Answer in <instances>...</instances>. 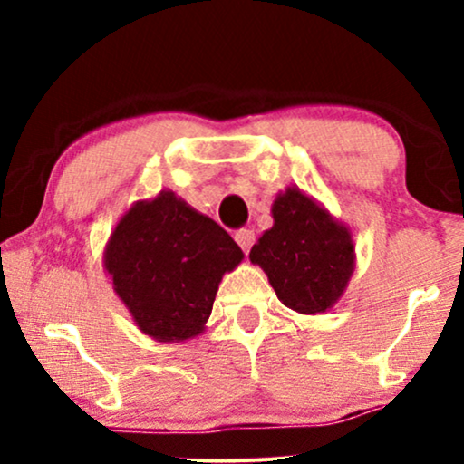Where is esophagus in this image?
Wrapping results in <instances>:
<instances>
[{
    "mask_svg": "<svg viewBox=\"0 0 464 464\" xmlns=\"http://www.w3.org/2000/svg\"><path fill=\"white\" fill-rule=\"evenodd\" d=\"M236 242L239 244V248H242L244 253H248L255 242V233L250 231V228H239V231H236Z\"/></svg>",
    "mask_w": 464,
    "mask_h": 464,
    "instance_id": "1",
    "label": "esophagus"
}]
</instances>
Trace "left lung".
Instances as JSON below:
<instances>
[{
    "mask_svg": "<svg viewBox=\"0 0 464 464\" xmlns=\"http://www.w3.org/2000/svg\"><path fill=\"white\" fill-rule=\"evenodd\" d=\"M273 227L250 248L268 284L290 310L323 314L343 299L355 270L351 228L290 185L273 202Z\"/></svg>",
    "mask_w": 464,
    "mask_h": 464,
    "instance_id": "1",
    "label": "left lung"
}]
</instances>
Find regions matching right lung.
I'll return each mask as SVG.
<instances>
[{
	"label": "right lung",
	"mask_w": 464,
	"mask_h": 464,
	"mask_svg": "<svg viewBox=\"0 0 464 464\" xmlns=\"http://www.w3.org/2000/svg\"><path fill=\"white\" fill-rule=\"evenodd\" d=\"M242 248L174 191L137 200L104 246V270L141 334L185 343L205 332L222 276Z\"/></svg>",
	"instance_id": "right-lung-1"
}]
</instances>
